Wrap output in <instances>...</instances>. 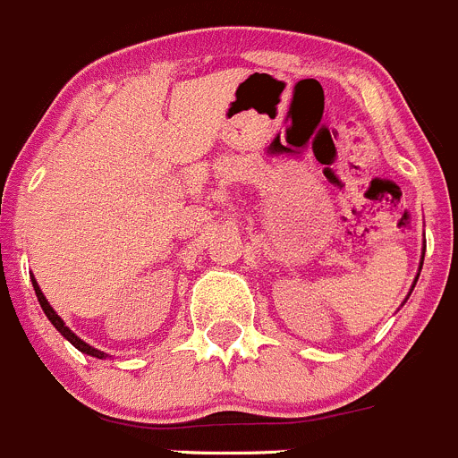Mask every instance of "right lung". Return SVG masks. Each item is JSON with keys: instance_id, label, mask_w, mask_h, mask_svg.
Listing matches in <instances>:
<instances>
[{"instance_id": "right-lung-1", "label": "right lung", "mask_w": 458, "mask_h": 458, "mask_svg": "<svg viewBox=\"0 0 458 458\" xmlns=\"http://www.w3.org/2000/svg\"><path fill=\"white\" fill-rule=\"evenodd\" d=\"M33 289H36V296H38V302H40V307H42V311H45L47 314V318L51 320V323H54V327L58 332H61L63 336H65L67 341H70L72 345H74V348H79L81 352H85V354H92V357H97V359H104L106 357V352H101V350H97V348H92V345H88L85 344V341H81L79 336L74 335V332L70 330V327L65 326V323H63V318L58 314H55L54 310H51V305L49 302H47V298L42 296V292H40V287H38V282L33 280Z\"/></svg>"}]
</instances>
